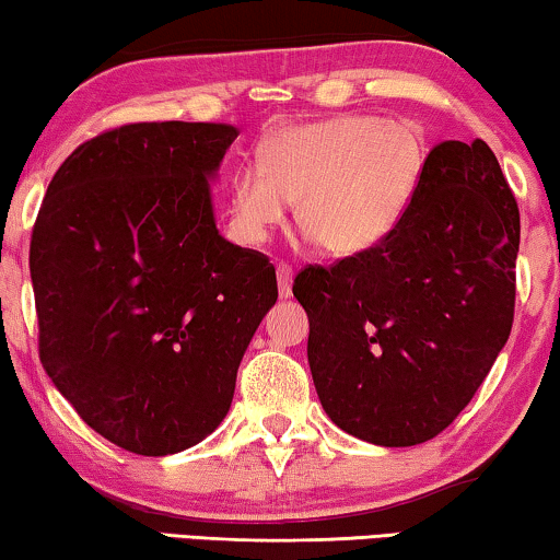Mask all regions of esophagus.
<instances>
[{"label": "esophagus", "instance_id": "34e87169", "mask_svg": "<svg viewBox=\"0 0 560 560\" xmlns=\"http://www.w3.org/2000/svg\"><path fill=\"white\" fill-rule=\"evenodd\" d=\"M278 293L285 301L293 295V267L290 265H278Z\"/></svg>", "mask_w": 560, "mask_h": 560}]
</instances>
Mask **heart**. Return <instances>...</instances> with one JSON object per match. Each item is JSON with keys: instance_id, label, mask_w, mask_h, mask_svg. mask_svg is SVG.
<instances>
[{"instance_id": "1", "label": "heart", "mask_w": 560, "mask_h": 560, "mask_svg": "<svg viewBox=\"0 0 560 560\" xmlns=\"http://www.w3.org/2000/svg\"><path fill=\"white\" fill-rule=\"evenodd\" d=\"M425 140L410 121L339 114L278 129L262 167H244L229 190V229L262 244L295 201V224L331 257L380 247L402 224L425 173Z\"/></svg>"}]
</instances>
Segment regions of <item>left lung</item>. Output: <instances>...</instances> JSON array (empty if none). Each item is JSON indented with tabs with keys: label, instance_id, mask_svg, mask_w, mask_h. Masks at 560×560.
Segmentation results:
<instances>
[{
	"label": "left lung",
	"instance_id": "8db88e82",
	"mask_svg": "<svg viewBox=\"0 0 560 560\" xmlns=\"http://www.w3.org/2000/svg\"><path fill=\"white\" fill-rule=\"evenodd\" d=\"M517 249L520 211L489 144H435L393 236L293 282L326 416L389 448L454 423L510 339Z\"/></svg>",
	"mask_w": 560,
	"mask_h": 560
}]
</instances>
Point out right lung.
Listing matches in <instances>:
<instances>
[{"label":"right lung","mask_w":560,"mask_h":560,"mask_svg":"<svg viewBox=\"0 0 560 560\" xmlns=\"http://www.w3.org/2000/svg\"><path fill=\"white\" fill-rule=\"evenodd\" d=\"M236 129L144 121L75 148L30 242L40 362L83 423L140 456L201 443L278 301L275 267L226 242L211 183Z\"/></svg>","instance_id":"right-lung-1"}]
</instances>
